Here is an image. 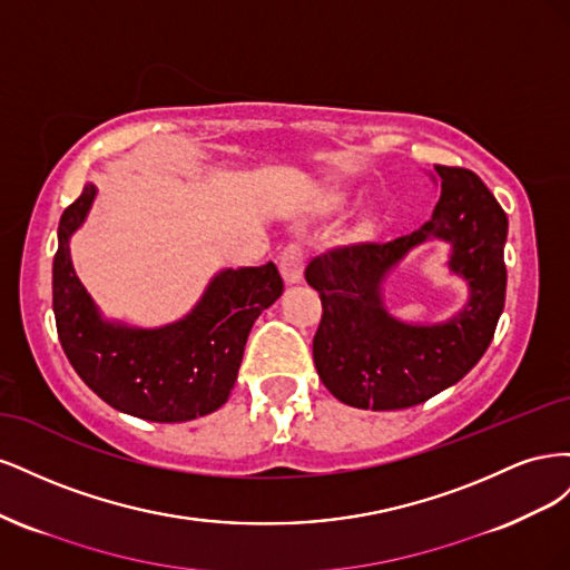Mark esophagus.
<instances>
[{
  "label": "esophagus",
  "mask_w": 570,
  "mask_h": 570,
  "mask_svg": "<svg viewBox=\"0 0 570 570\" xmlns=\"http://www.w3.org/2000/svg\"><path fill=\"white\" fill-rule=\"evenodd\" d=\"M304 266H306V252L302 245H287L281 252V273L287 285H295L304 278Z\"/></svg>",
  "instance_id": "obj_1"
}]
</instances>
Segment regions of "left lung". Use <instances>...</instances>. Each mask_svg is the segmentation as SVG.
Listing matches in <instances>:
<instances>
[{"label": "left lung", "mask_w": 570, "mask_h": 570, "mask_svg": "<svg viewBox=\"0 0 570 570\" xmlns=\"http://www.w3.org/2000/svg\"><path fill=\"white\" fill-rule=\"evenodd\" d=\"M435 170L442 195L421 230L385 245L331 249L304 271L323 304L314 335L318 377L350 406L392 411L428 402L478 364L502 316L507 214L473 170L440 164ZM430 236L453 245L451 265L470 281L472 299L446 324L409 326L384 312L380 283Z\"/></svg>", "instance_id": "8db88e82"}]
</instances>
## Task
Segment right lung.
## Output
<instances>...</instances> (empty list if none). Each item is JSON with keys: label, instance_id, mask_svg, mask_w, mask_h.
Segmentation results:
<instances>
[{"label": "right lung", "instance_id": "right-lung-1", "mask_svg": "<svg viewBox=\"0 0 570 570\" xmlns=\"http://www.w3.org/2000/svg\"><path fill=\"white\" fill-rule=\"evenodd\" d=\"M95 193L92 183L85 185L59 220L51 295L63 354L85 385L130 416L157 423L206 416L228 402L254 321L283 295L281 273L273 262L223 271L193 314L157 331L105 323L68 252Z\"/></svg>", "mask_w": 570, "mask_h": 570}]
</instances>
